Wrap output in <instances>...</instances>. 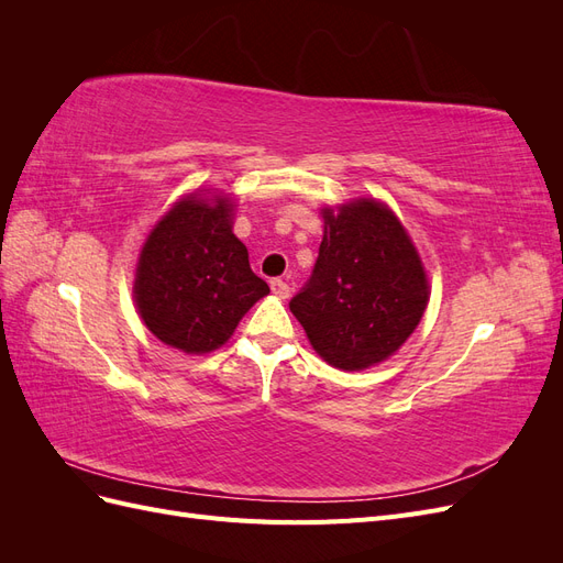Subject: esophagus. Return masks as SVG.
<instances>
[{
	"label": "esophagus",
	"mask_w": 563,
	"mask_h": 563,
	"mask_svg": "<svg viewBox=\"0 0 563 563\" xmlns=\"http://www.w3.org/2000/svg\"><path fill=\"white\" fill-rule=\"evenodd\" d=\"M269 288H272V294H275L277 298H288V296H291V286H288L284 279H272Z\"/></svg>",
	"instance_id": "esophagus-1"
}]
</instances>
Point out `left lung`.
<instances>
[{
  "label": "left lung",
  "mask_w": 563,
  "mask_h": 563,
  "mask_svg": "<svg viewBox=\"0 0 563 563\" xmlns=\"http://www.w3.org/2000/svg\"><path fill=\"white\" fill-rule=\"evenodd\" d=\"M428 300L422 263L397 216L360 199L323 209L317 263L288 308L331 366L362 371L406 343Z\"/></svg>",
  "instance_id": "left-lung-1"
}]
</instances>
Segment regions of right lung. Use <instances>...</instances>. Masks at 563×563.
<instances>
[{
  "label": "right lung",
  "mask_w": 563,
  "mask_h": 563,
  "mask_svg": "<svg viewBox=\"0 0 563 563\" xmlns=\"http://www.w3.org/2000/svg\"><path fill=\"white\" fill-rule=\"evenodd\" d=\"M232 203L195 195L178 201L150 232L133 296L145 327L187 354L218 350L269 294L253 275L246 246L232 234Z\"/></svg>",
  "instance_id": "add662e5"
}]
</instances>
